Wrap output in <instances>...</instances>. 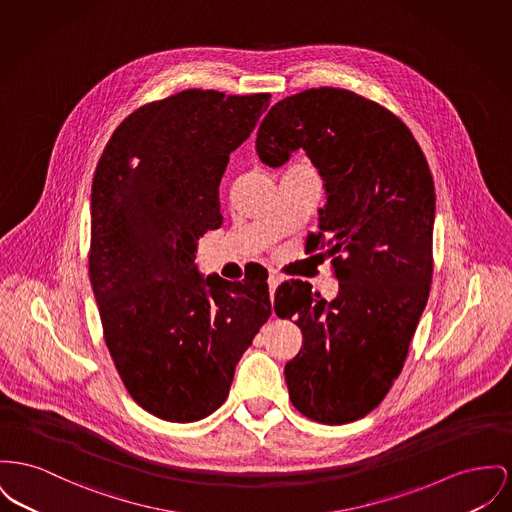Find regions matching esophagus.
<instances>
[{
	"label": "esophagus",
	"instance_id": "34e87169",
	"mask_svg": "<svg viewBox=\"0 0 512 512\" xmlns=\"http://www.w3.org/2000/svg\"><path fill=\"white\" fill-rule=\"evenodd\" d=\"M282 282V276L280 274H276V272H271L269 274V290H271V298L274 296V292H276V288H278V284Z\"/></svg>",
	"mask_w": 512,
	"mask_h": 512
}]
</instances>
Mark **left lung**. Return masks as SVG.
I'll list each match as a JSON object with an SVG mask.
<instances>
[{
  "instance_id": "1",
  "label": "left lung",
  "mask_w": 512,
  "mask_h": 512,
  "mask_svg": "<svg viewBox=\"0 0 512 512\" xmlns=\"http://www.w3.org/2000/svg\"><path fill=\"white\" fill-rule=\"evenodd\" d=\"M255 149L271 168L305 151L327 193L315 247L327 236L338 296L323 300L301 280L274 294L276 315L296 317L303 334L284 367L290 400L319 423L360 420L400 375L429 298L435 185L427 160L387 108L332 87L276 102Z\"/></svg>"
}]
</instances>
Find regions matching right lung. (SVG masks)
Instances as JSON below:
<instances>
[{
  "instance_id": "obj_1",
  "label": "right lung",
  "mask_w": 512,
  "mask_h": 512,
  "mask_svg": "<svg viewBox=\"0 0 512 512\" xmlns=\"http://www.w3.org/2000/svg\"><path fill=\"white\" fill-rule=\"evenodd\" d=\"M271 94L191 91L121 121L91 195L92 292L106 346L133 400L189 423L226 400L236 363L271 315L267 272L230 282L195 265L222 224L218 185Z\"/></svg>"
}]
</instances>
